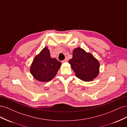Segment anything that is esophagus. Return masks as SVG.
<instances>
[{"mask_svg": "<svg viewBox=\"0 0 127 127\" xmlns=\"http://www.w3.org/2000/svg\"><path fill=\"white\" fill-rule=\"evenodd\" d=\"M68 62V59L67 57H66L65 58V59L64 60H63V61H62V62L63 63H64V62Z\"/></svg>", "mask_w": 127, "mask_h": 127, "instance_id": "obj_1", "label": "esophagus"}]
</instances>
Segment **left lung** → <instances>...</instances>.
Returning <instances> with one entry per match:
<instances>
[{"label": "left lung", "mask_w": 127, "mask_h": 127, "mask_svg": "<svg viewBox=\"0 0 127 127\" xmlns=\"http://www.w3.org/2000/svg\"><path fill=\"white\" fill-rule=\"evenodd\" d=\"M77 77L85 81H90L99 73V63L91 54L81 48L74 49L73 57L68 61Z\"/></svg>", "instance_id": "obj_1"}]
</instances>
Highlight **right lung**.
Wrapping results in <instances>:
<instances>
[{
  "label": "right lung",
  "instance_id": "add662e5",
  "mask_svg": "<svg viewBox=\"0 0 127 127\" xmlns=\"http://www.w3.org/2000/svg\"><path fill=\"white\" fill-rule=\"evenodd\" d=\"M61 63L50 56L49 50L45 47L36 56L30 67L34 78L42 82L49 81L56 75Z\"/></svg>",
  "mask_w": 127,
  "mask_h": 127
}]
</instances>
